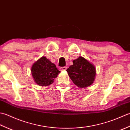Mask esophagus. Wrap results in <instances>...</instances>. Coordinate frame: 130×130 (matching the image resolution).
<instances>
[{
    "instance_id": "esophagus-1",
    "label": "esophagus",
    "mask_w": 130,
    "mask_h": 130,
    "mask_svg": "<svg viewBox=\"0 0 130 130\" xmlns=\"http://www.w3.org/2000/svg\"><path fill=\"white\" fill-rule=\"evenodd\" d=\"M67 69V67H65L60 68V70L61 71H65Z\"/></svg>"
}]
</instances>
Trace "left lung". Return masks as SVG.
Masks as SVG:
<instances>
[{"mask_svg":"<svg viewBox=\"0 0 130 130\" xmlns=\"http://www.w3.org/2000/svg\"><path fill=\"white\" fill-rule=\"evenodd\" d=\"M73 64L68 68L67 71L74 84L80 88L92 85L96 74L94 65L82 56L73 60Z\"/></svg>","mask_w":130,"mask_h":130,"instance_id":"1","label":"left lung"}]
</instances>
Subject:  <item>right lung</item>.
Listing matches in <instances>:
<instances>
[{"instance_id":"obj_1","label":"right lung","mask_w":130,"mask_h":130,"mask_svg":"<svg viewBox=\"0 0 130 130\" xmlns=\"http://www.w3.org/2000/svg\"><path fill=\"white\" fill-rule=\"evenodd\" d=\"M60 73L56 65L45 56L36 61L31 68L32 75L35 83L42 87L52 84Z\"/></svg>"}]
</instances>
